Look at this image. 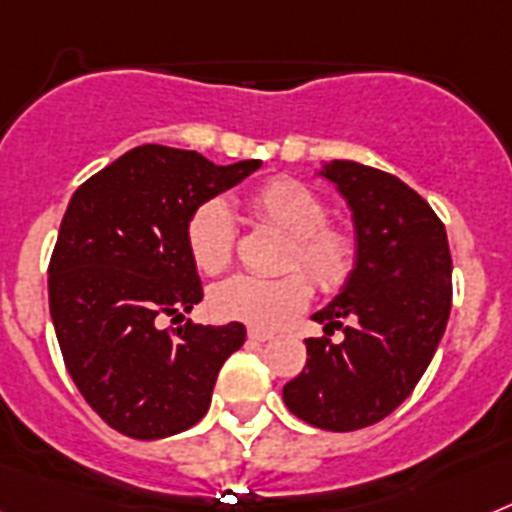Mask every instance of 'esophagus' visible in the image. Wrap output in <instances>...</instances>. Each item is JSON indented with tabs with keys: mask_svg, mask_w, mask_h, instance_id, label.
<instances>
[{
	"mask_svg": "<svg viewBox=\"0 0 512 512\" xmlns=\"http://www.w3.org/2000/svg\"><path fill=\"white\" fill-rule=\"evenodd\" d=\"M249 341H270V338H273V333H270V330H260V328H249Z\"/></svg>",
	"mask_w": 512,
	"mask_h": 512,
	"instance_id": "esophagus-1",
	"label": "esophagus"
}]
</instances>
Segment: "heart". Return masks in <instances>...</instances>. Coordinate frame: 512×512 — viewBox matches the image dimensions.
Here are the masks:
<instances>
[{
	"mask_svg": "<svg viewBox=\"0 0 512 512\" xmlns=\"http://www.w3.org/2000/svg\"><path fill=\"white\" fill-rule=\"evenodd\" d=\"M260 221L291 236L286 268H299L320 291L346 286L356 268V239L351 231L328 223V203L307 184L278 176L260 184L247 197ZM187 249L205 276H218L234 260L236 226L229 205L205 200L187 221ZM309 302V283L299 273L283 278L234 276L213 286L210 312L218 320L247 322L255 328H276Z\"/></svg>",
	"mask_w": 512,
	"mask_h": 512,
	"instance_id": "heart-1",
	"label": "heart"
}]
</instances>
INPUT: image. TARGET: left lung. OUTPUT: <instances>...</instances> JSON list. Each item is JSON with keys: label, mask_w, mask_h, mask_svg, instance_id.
<instances>
[{"label": "left lung", "mask_w": 512, "mask_h": 512, "mask_svg": "<svg viewBox=\"0 0 512 512\" xmlns=\"http://www.w3.org/2000/svg\"><path fill=\"white\" fill-rule=\"evenodd\" d=\"M320 174L354 213L356 268L312 315L325 336L307 338V364L283 401L312 427L354 432L393 414L422 380L448 325L453 260L437 213L398 176L356 161ZM333 329L344 330L341 344L329 341Z\"/></svg>", "instance_id": "1"}]
</instances>
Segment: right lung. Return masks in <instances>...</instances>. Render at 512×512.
Returning <instances> with one entry per match:
<instances>
[{"instance_id":"obj_1","label":"right lung","mask_w":512,"mask_h":512,"mask_svg":"<svg viewBox=\"0 0 512 512\" xmlns=\"http://www.w3.org/2000/svg\"><path fill=\"white\" fill-rule=\"evenodd\" d=\"M263 166H216L197 150L140 145L72 195L49 263V309L67 372L111 429L161 440L205 416L223 362L247 330H161L203 299L187 249L197 205Z\"/></svg>"}]
</instances>
